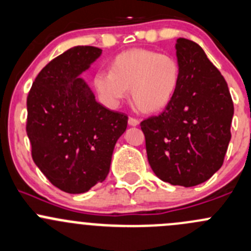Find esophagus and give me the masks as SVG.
Returning <instances> with one entry per match:
<instances>
[{
	"label": "esophagus",
	"instance_id": "esophagus-1",
	"mask_svg": "<svg viewBox=\"0 0 251 251\" xmlns=\"http://www.w3.org/2000/svg\"><path fill=\"white\" fill-rule=\"evenodd\" d=\"M128 123H129V126H135L139 125V120H136V118H134V117H129Z\"/></svg>",
	"mask_w": 251,
	"mask_h": 251
}]
</instances>
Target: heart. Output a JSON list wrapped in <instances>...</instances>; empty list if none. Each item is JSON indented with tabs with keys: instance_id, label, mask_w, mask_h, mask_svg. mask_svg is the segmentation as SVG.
Masks as SVG:
<instances>
[{
	"instance_id": "heart-1",
	"label": "heart",
	"mask_w": 251,
	"mask_h": 251,
	"mask_svg": "<svg viewBox=\"0 0 251 251\" xmlns=\"http://www.w3.org/2000/svg\"><path fill=\"white\" fill-rule=\"evenodd\" d=\"M180 80V66L172 54L135 49L112 59L110 72H99L94 85L107 105L116 107L130 90L143 112L163 110L172 101Z\"/></svg>"
}]
</instances>
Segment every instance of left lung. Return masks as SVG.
<instances>
[{"instance_id":"obj_1","label":"left lung","mask_w":251,"mask_h":251,"mask_svg":"<svg viewBox=\"0 0 251 251\" xmlns=\"http://www.w3.org/2000/svg\"><path fill=\"white\" fill-rule=\"evenodd\" d=\"M180 80L172 101L140 123L153 173L194 187L222 166L230 140L233 101L222 74L197 42L177 39Z\"/></svg>"}]
</instances>
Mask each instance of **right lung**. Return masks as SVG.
I'll return each instance as SVG.
<instances>
[{"label": "right lung", "mask_w": 251, "mask_h": 251, "mask_svg": "<svg viewBox=\"0 0 251 251\" xmlns=\"http://www.w3.org/2000/svg\"><path fill=\"white\" fill-rule=\"evenodd\" d=\"M101 52L94 46L67 50L41 69L26 98L31 157L54 187L69 194L106 179L116 141L128 123L126 113L95 101L78 78Z\"/></svg>", "instance_id": "add662e5"}]
</instances>
